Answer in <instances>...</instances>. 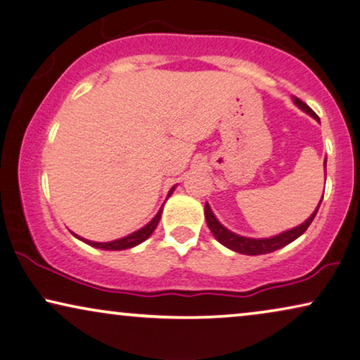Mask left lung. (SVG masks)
<instances>
[{"instance_id":"8db88e82","label":"left lung","mask_w":360,"mask_h":360,"mask_svg":"<svg viewBox=\"0 0 360 360\" xmlns=\"http://www.w3.org/2000/svg\"><path fill=\"white\" fill-rule=\"evenodd\" d=\"M295 103L298 105V107L303 110V112L309 113L311 117H314L316 120H319L318 115H316L313 110H311L304 102H301L300 98H295ZM324 169H326V161H324ZM321 200H323V199H321ZM319 205H321V202H319ZM319 205H318V209H319ZM318 209L314 210L313 215H311V217L306 220L304 224H301V225H298V227L286 230V232L280 233V236H275V237H270V238H247V237L236 236V233L225 229L224 225L220 224L217 219H215V215L212 214V210H210L209 204H205L204 212H205V220H207L210 232H212V236L217 238V240L222 243V245H225L233 252L243 253V255H263V253L275 252V250H278V248L288 245V243L296 240V238H298L300 236H303V233L306 232V229H308L311 222H313L316 214H318Z\"/></svg>"}]
</instances>
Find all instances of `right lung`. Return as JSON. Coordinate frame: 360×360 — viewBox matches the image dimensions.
<instances>
[{"mask_svg":"<svg viewBox=\"0 0 360 360\" xmlns=\"http://www.w3.org/2000/svg\"><path fill=\"white\" fill-rule=\"evenodd\" d=\"M171 193H172V189L169 191V194H167V198H169ZM160 219H161V210L155 215V219H153L151 222L148 224V225H145V227H143V229L136 230V232L130 233V236H127V237H123V238H118V240H113V242H105V243H102V242L84 240V238H80V237H79V238H80V240L87 242L89 245L97 247V248H102V250H124V248H131V247L138 245V243L145 242L146 238L150 237L153 232H155V229H156L158 222H160Z\"/></svg>","mask_w":360,"mask_h":360,"instance_id":"1","label":"right lung"}]
</instances>
